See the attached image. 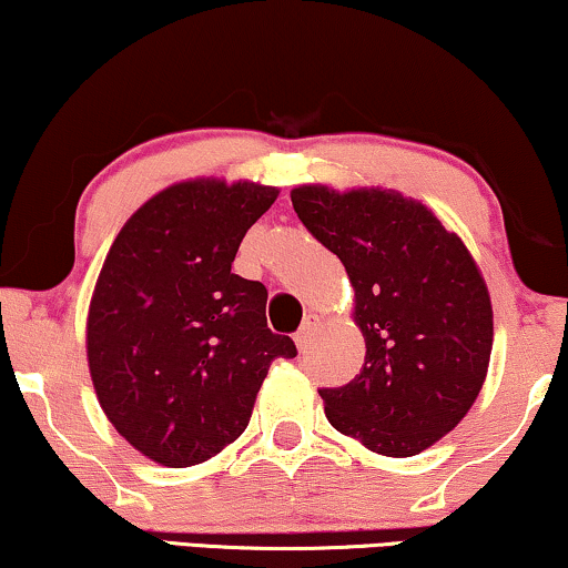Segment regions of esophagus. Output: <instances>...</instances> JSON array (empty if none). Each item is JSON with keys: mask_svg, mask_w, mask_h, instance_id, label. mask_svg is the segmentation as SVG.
<instances>
[{"mask_svg": "<svg viewBox=\"0 0 568 568\" xmlns=\"http://www.w3.org/2000/svg\"><path fill=\"white\" fill-rule=\"evenodd\" d=\"M317 328H321V317L307 315L305 323H302V328L297 331V336H294V344H297L300 352H307L310 344H313Z\"/></svg>", "mask_w": 568, "mask_h": 568, "instance_id": "34e87169", "label": "esophagus"}]
</instances>
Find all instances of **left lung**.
<instances>
[{
	"instance_id": "1",
	"label": "left lung",
	"mask_w": 568,
	"mask_h": 568,
	"mask_svg": "<svg viewBox=\"0 0 568 568\" xmlns=\"http://www.w3.org/2000/svg\"><path fill=\"white\" fill-rule=\"evenodd\" d=\"M292 206L344 263L367 344L359 375L321 390L325 416L377 455L424 453L484 387L494 346L484 274L429 206L398 191L307 183L292 189Z\"/></svg>"
}]
</instances>
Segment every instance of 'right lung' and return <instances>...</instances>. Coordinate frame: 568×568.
Segmentation results:
<instances>
[{
  "label": "right lung",
  "mask_w": 568,
  "mask_h": 568,
  "mask_svg": "<svg viewBox=\"0 0 568 568\" xmlns=\"http://www.w3.org/2000/svg\"><path fill=\"white\" fill-rule=\"evenodd\" d=\"M274 185L196 178L129 216L92 292L88 364L115 432L165 468L222 453L251 422L276 356H297L266 325L268 292L232 274Z\"/></svg>",
  "instance_id": "1"
}]
</instances>
